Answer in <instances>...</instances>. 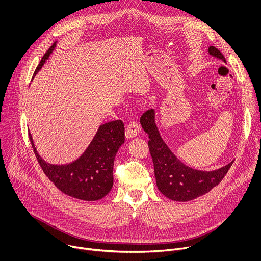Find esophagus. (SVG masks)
I'll return each mask as SVG.
<instances>
[{
    "instance_id": "esophagus-1",
    "label": "esophagus",
    "mask_w": 261,
    "mask_h": 261,
    "mask_svg": "<svg viewBox=\"0 0 261 261\" xmlns=\"http://www.w3.org/2000/svg\"><path fill=\"white\" fill-rule=\"evenodd\" d=\"M140 132V127L136 122H131L126 129V137L128 139L134 138L135 136H137Z\"/></svg>"
}]
</instances>
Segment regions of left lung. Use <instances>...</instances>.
Here are the masks:
<instances>
[{
  "label": "left lung",
  "instance_id": "left-lung-1",
  "mask_svg": "<svg viewBox=\"0 0 261 261\" xmlns=\"http://www.w3.org/2000/svg\"><path fill=\"white\" fill-rule=\"evenodd\" d=\"M208 55L226 63L220 50L210 46ZM142 129L148 134V147L154 163L157 187L167 198L190 201L210 192L225 176L233 161L216 170H199L182 163L160 135L155 122V110L148 109L140 118Z\"/></svg>",
  "mask_w": 261,
  "mask_h": 261
}]
</instances>
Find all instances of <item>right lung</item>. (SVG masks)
Segmentation results:
<instances>
[{"label": "right lung", "mask_w": 261, "mask_h": 261, "mask_svg": "<svg viewBox=\"0 0 261 261\" xmlns=\"http://www.w3.org/2000/svg\"><path fill=\"white\" fill-rule=\"evenodd\" d=\"M57 42L46 51L36 68L34 76L54 53ZM34 153L46 176L56 187L71 197L95 201L106 196L114 185V161L125 142V127L122 121L101 125L81 157L67 164H50L37 151L32 134L29 133Z\"/></svg>", "instance_id": "1"}]
</instances>
